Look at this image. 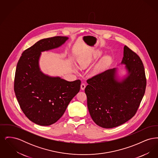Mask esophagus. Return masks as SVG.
<instances>
[{
  "label": "esophagus",
  "mask_w": 158,
  "mask_h": 158,
  "mask_svg": "<svg viewBox=\"0 0 158 158\" xmlns=\"http://www.w3.org/2000/svg\"><path fill=\"white\" fill-rule=\"evenodd\" d=\"M85 87H86V85H85V83H82V84H81V88L82 90H84L85 88Z\"/></svg>",
  "instance_id": "34e87169"
}]
</instances>
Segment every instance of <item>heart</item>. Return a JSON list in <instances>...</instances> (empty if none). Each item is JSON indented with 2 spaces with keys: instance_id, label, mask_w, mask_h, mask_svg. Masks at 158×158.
I'll return each instance as SVG.
<instances>
[{
  "instance_id": "b5f03b06",
  "label": "heart",
  "mask_w": 158,
  "mask_h": 158,
  "mask_svg": "<svg viewBox=\"0 0 158 158\" xmlns=\"http://www.w3.org/2000/svg\"><path fill=\"white\" fill-rule=\"evenodd\" d=\"M101 55H102V52L98 51L95 53L88 54L83 56L77 59V63H78L79 66L82 69H85V68L88 67L95 60H97L98 57H99ZM105 62H106V61L104 59L102 60L101 63L99 64V66L95 69L94 72H96L98 70H99L100 68L105 64ZM75 70L76 72H77V68H75Z\"/></svg>"
}]
</instances>
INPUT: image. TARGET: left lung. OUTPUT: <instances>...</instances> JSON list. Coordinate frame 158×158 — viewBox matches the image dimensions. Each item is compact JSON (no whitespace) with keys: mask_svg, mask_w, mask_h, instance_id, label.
Here are the masks:
<instances>
[{"mask_svg":"<svg viewBox=\"0 0 158 158\" xmlns=\"http://www.w3.org/2000/svg\"><path fill=\"white\" fill-rule=\"evenodd\" d=\"M125 73L110 69L88 79L85 92L90 117L99 126L111 128L131 119L143 98L146 79L142 61L128 47H124Z\"/></svg>","mask_w":158,"mask_h":158,"instance_id":"left-lung-1","label":"left lung"}]
</instances>
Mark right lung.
Returning <instances> with one entry per match:
<instances>
[{
  "label": "right lung",
  "mask_w": 158,
  "mask_h": 158,
  "mask_svg": "<svg viewBox=\"0 0 158 158\" xmlns=\"http://www.w3.org/2000/svg\"><path fill=\"white\" fill-rule=\"evenodd\" d=\"M67 37L44 38L25 50L15 72V95L23 113L32 122L47 126L59 120L79 92L80 80L69 82L44 73L40 67L41 52L57 48Z\"/></svg>",
  "instance_id": "add662e5"
}]
</instances>
